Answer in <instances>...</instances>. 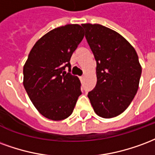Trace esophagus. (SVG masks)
Here are the masks:
<instances>
[{
  "mask_svg": "<svg viewBox=\"0 0 155 155\" xmlns=\"http://www.w3.org/2000/svg\"><path fill=\"white\" fill-rule=\"evenodd\" d=\"M83 78H84V76L80 77V80H81V81H82V80H83Z\"/></svg>",
  "mask_w": 155,
  "mask_h": 155,
  "instance_id": "esophagus-1",
  "label": "esophagus"
}]
</instances>
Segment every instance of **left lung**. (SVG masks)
<instances>
[{"instance_id": "1", "label": "left lung", "mask_w": 155, "mask_h": 155, "mask_svg": "<svg viewBox=\"0 0 155 155\" xmlns=\"http://www.w3.org/2000/svg\"><path fill=\"white\" fill-rule=\"evenodd\" d=\"M97 62V84L87 94L94 111L103 118L119 116L138 91L142 68L137 53L116 31L98 24H82Z\"/></svg>"}]
</instances>
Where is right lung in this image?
Segmentation results:
<instances>
[{
    "instance_id": "obj_1",
    "label": "right lung",
    "mask_w": 155,
    "mask_h": 155,
    "mask_svg": "<svg viewBox=\"0 0 155 155\" xmlns=\"http://www.w3.org/2000/svg\"><path fill=\"white\" fill-rule=\"evenodd\" d=\"M83 37L79 25L58 27L36 42L25 64V89L36 109L48 119L68 118L82 94L80 80L70 73V58Z\"/></svg>"
}]
</instances>
